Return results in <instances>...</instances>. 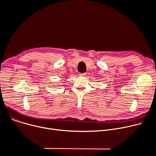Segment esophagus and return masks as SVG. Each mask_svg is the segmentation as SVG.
I'll return each mask as SVG.
<instances>
[{"mask_svg":"<svg viewBox=\"0 0 156 156\" xmlns=\"http://www.w3.org/2000/svg\"><path fill=\"white\" fill-rule=\"evenodd\" d=\"M87 75V73H80V76H85Z\"/></svg>","mask_w":156,"mask_h":156,"instance_id":"34e87169","label":"esophagus"}]
</instances>
